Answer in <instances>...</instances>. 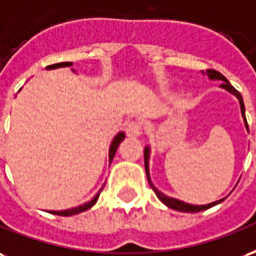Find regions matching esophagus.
<instances>
[{
    "label": "esophagus",
    "instance_id": "obj_1",
    "mask_svg": "<svg viewBox=\"0 0 256 256\" xmlns=\"http://www.w3.org/2000/svg\"><path fill=\"white\" fill-rule=\"evenodd\" d=\"M143 132V128H142L140 121H130L126 126V135L130 136V138H138V136L142 135Z\"/></svg>",
    "mask_w": 256,
    "mask_h": 256
}]
</instances>
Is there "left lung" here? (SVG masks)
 <instances>
[{
    "instance_id": "obj_1",
    "label": "left lung",
    "mask_w": 256,
    "mask_h": 256,
    "mask_svg": "<svg viewBox=\"0 0 256 256\" xmlns=\"http://www.w3.org/2000/svg\"><path fill=\"white\" fill-rule=\"evenodd\" d=\"M203 74H206L207 78L210 80H220V82H222V84L220 86L221 88L225 90V91H228L229 94L234 95L236 98H238V104H240V110H242V117H243L244 120V126H246V128H247L248 130V124H247V120H246V108H244V102H243V96H242V94L238 92V90L234 88L229 82L226 80V78L224 76V74H221L220 72H217V70H214V69H207L206 72H203ZM150 146L147 144L146 147H144V168H146V174H147V180H148V184H150V187L154 190V192H156V195L158 196V199L161 200L165 206L170 207V208H173V210H177V212H203V210H207V208H210V207L216 206V204H218V203L224 202L225 199H226L228 196L222 198V199H218V200H216V202H212V203H207V204H191V203H187V202H182V200H180V199H176V198H172V196H168V195H165L164 192H161L158 188L152 184V182H151V177H150Z\"/></svg>"
}]
</instances>
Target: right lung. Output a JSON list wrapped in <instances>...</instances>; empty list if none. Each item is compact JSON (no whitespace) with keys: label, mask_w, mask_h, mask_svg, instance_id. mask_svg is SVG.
Returning <instances> with one entry per match:
<instances>
[{"label":"right lung","mask_w":256,"mask_h":256,"mask_svg":"<svg viewBox=\"0 0 256 256\" xmlns=\"http://www.w3.org/2000/svg\"><path fill=\"white\" fill-rule=\"evenodd\" d=\"M74 62H58V64H54V65H50V66H46L48 70H52V69H58V68H66V66H72ZM72 70L74 72V69L72 68ZM124 138H126V134L120 130L117 135L113 138V140L110 143V147H109V164L113 161V158H114V154L117 148H118V144H120L121 142L124 140ZM105 187V184L100 188V191L96 192L94 195V198H91L88 202L83 203V204H79V206L76 207H72V208H66V210H49L50 214H56V216H62V217H69V216H74V214H79V212H83L86 210H88L91 207L94 206L96 200H98V198H100V194L102 191V188Z\"/></svg>","instance_id":"1"}]
</instances>
